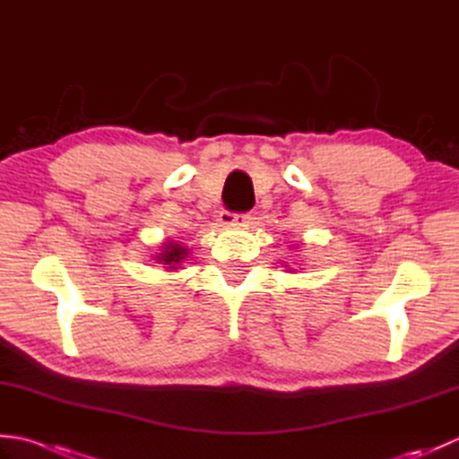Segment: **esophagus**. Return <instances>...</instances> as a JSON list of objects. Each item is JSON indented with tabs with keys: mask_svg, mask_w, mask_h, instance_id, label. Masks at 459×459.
<instances>
[{
	"mask_svg": "<svg viewBox=\"0 0 459 459\" xmlns=\"http://www.w3.org/2000/svg\"><path fill=\"white\" fill-rule=\"evenodd\" d=\"M221 224L224 227H248V224H255L256 222V214L255 212H232V211H222L221 217H219Z\"/></svg>",
	"mask_w": 459,
	"mask_h": 459,
	"instance_id": "1",
	"label": "esophagus"
}]
</instances>
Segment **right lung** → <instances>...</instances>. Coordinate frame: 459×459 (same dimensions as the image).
<instances>
[{"label":"right lung","mask_w":459,"mask_h":459,"mask_svg":"<svg viewBox=\"0 0 459 459\" xmlns=\"http://www.w3.org/2000/svg\"><path fill=\"white\" fill-rule=\"evenodd\" d=\"M187 258V248H183L179 245H168L163 248L160 260L163 262V264H168L169 270H175V266L179 264L181 260Z\"/></svg>","instance_id":"obj_1"}]
</instances>
